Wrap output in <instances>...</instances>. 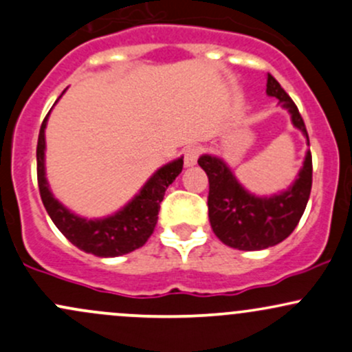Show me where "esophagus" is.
<instances>
[{
    "instance_id": "esophagus-1",
    "label": "esophagus",
    "mask_w": 352,
    "mask_h": 352,
    "mask_svg": "<svg viewBox=\"0 0 352 352\" xmlns=\"http://www.w3.org/2000/svg\"><path fill=\"white\" fill-rule=\"evenodd\" d=\"M199 155H201V148L187 146L186 150H184V164H186V166H194L197 164Z\"/></svg>"
}]
</instances>
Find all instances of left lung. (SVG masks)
I'll use <instances>...</instances> for the list:
<instances>
[{"instance_id":"8db88e82","label":"left lung","mask_w":352,"mask_h":352,"mask_svg":"<svg viewBox=\"0 0 352 352\" xmlns=\"http://www.w3.org/2000/svg\"><path fill=\"white\" fill-rule=\"evenodd\" d=\"M266 94L276 98L290 114L292 124L307 138L305 124L297 106L273 76L266 77ZM199 165L209 179V221L214 234L228 246L241 251L266 250L282 243L300 221L312 188V155L305 151L303 165L290 187L273 195L251 194L216 155H201Z\"/></svg>"}]
</instances>
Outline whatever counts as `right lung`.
<instances>
[{
	"mask_svg": "<svg viewBox=\"0 0 352 352\" xmlns=\"http://www.w3.org/2000/svg\"><path fill=\"white\" fill-rule=\"evenodd\" d=\"M50 111L40 126L38 145H36V177H38L40 197L50 219L74 246L94 256L114 258L142 248L153 234L160 202L164 201L165 190L170 184L182 172L184 157L160 166L146 180L145 186L140 188L138 194L120 210L106 217L87 219L67 209L60 201L55 199L50 190L45 173V128Z\"/></svg>",
	"mask_w": 352,
	"mask_h": 352,
	"instance_id": "right-lung-1",
	"label": "right lung"
}]
</instances>
